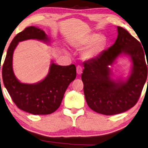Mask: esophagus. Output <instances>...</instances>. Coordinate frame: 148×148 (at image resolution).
I'll list each match as a JSON object with an SVG mask.
<instances>
[{
    "instance_id": "34e87169",
    "label": "esophagus",
    "mask_w": 148,
    "mask_h": 148,
    "mask_svg": "<svg viewBox=\"0 0 148 148\" xmlns=\"http://www.w3.org/2000/svg\"><path fill=\"white\" fill-rule=\"evenodd\" d=\"M76 71H77V74L81 75L82 74V72H83V69H82V66L81 65H78L77 66V69H76Z\"/></svg>"
}]
</instances>
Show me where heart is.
<instances>
[{
	"instance_id": "b5f03b06",
	"label": "heart",
	"mask_w": 148,
	"mask_h": 148,
	"mask_svg": "<svg viewBox=\"0 0 148 148\" xmlns=\"http://www.w3.org/2000/svg\"><path fill=\"white\" fill-rule=\"evenodd\" d=\"M107 38L105 35H99L97 34H92L88 37L75 45L78 49H82L89 45L88 48L83 52L82 54L83 59L90 60L97 56L107 44Z\"/></svg>"
}]
</instances>
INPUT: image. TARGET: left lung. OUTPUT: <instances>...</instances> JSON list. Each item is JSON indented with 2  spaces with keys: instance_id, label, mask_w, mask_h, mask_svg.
I'll use <instances>...</instances> for the list:
<instances>
[{
  "instance_id": "1",
  "label": "left lung",
  "mask_w": 148,
  "mask_h": 148,
  "mask_svg": "<svg viewBox=\"0 0 148 148\" xmlns=\"http://www.w3.org/2000/svg\"><path fill=\"white\" fill-rule=\"evenodd\" d=\"M117 31L114 44L84 63L82 74L87 105L92 110L106 115L121 114L134 106L147 76L148 63L147 66L140 43L124 28L117 27ZM122 53L131 57L133 70L126 82L117 83L109 77V67Z\"/></svg>"
}]
</instances>
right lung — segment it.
Masks as SVG:
<instances>
[{"instance_id": "add662e5", "label": "right lung", "mask_w": 148, "mask_h": 148, "mask_svg": "<svg viewBox=\"0 0 148 148\" xmlns=\"http://www.w3.org/2000/svg\"><path fill=\"white\" fill-rule=\"evenodd\" d=\"M28 39L45 42L49 40L44 31L34 26L26 27L17 34L9 46L2 65L3 83L18 108L33 115L50 114L59 108L69 84L76 78V66L73 64L61 66L52 63L49 73L41 82L36 84L20 83L13 71V54L18 42Z\"/></svg>"}]
</instances>
